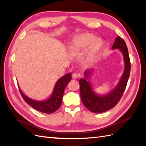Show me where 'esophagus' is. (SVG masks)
I'll return each mask as SVG.
<instances>
[{
	"mask_svg": "<svg viewBox=\"0 0 146 146\" xmlns=\"http://www.w3.org/2000/svg\"><path fill=\"white\" fill-rule=\"evenodd\" d=\"M78 77H80V75H79V74H77L76 73H74L72 74V78L73 79H77Z\"/></svg>",
	"mask_w": 146,
	"mask_h": 146,
	"instance_id": "esophagus-1",
	"label": "esophagus"
}]
</instances>
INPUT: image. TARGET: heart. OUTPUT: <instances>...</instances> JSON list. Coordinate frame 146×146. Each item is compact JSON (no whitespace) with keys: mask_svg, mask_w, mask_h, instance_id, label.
<instances>
[{"mask_svg":"<svg viewBox=\"0 0 146 146\" xmlns=\"http://www.w3.org/2000/svg\"><path fill=\"white\" fill-rule=\"evenodd\" d=\"M101 46L100 39L90 33H85L76 37L71 42L68 53L71 57H76L82 54L86 50V53L83 59V64L88 66L94 63L96 56Z\"/></svg>","mask_w":146,"mask_h":146,"instance_id":"heart-1","label":"heart"}]
</instances>
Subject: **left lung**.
Listing matches in <instances>:
<instances>
[{
	"mask_svg": "<svg viewBox=\"0 0 146 146\" xmlns=\"http://www.w3.org/2000/svg\"><path fill=\"white\" fill-rule=\"evenodd\" d=\"M118 49L122 52L124 62V71L117 86L112 90L105 95H100L95 93L93 89L90 81L93 74V70H85L84 78L80 80V96L83 105L89 110L95 113L104 112L114 107L120 100L126 88L127 83L131 71V62H130L128 49L123 39L120 36L115 39L112 49Z\"/></svg>",
	"mask_w": 146,
	"mask_h": 146,
	"instance_id": "obj_1",
	"label": "left lung"
}]
</instances>
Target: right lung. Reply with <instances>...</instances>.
<instances>
[{"mask_svg": "<svg viewBox=\"0 0 146 146\" xmlns=\"http://www.w3.org/2000/svg\"><path fill=\"white\" fill-rule=\"evenodd\" d=\"M71 74L68 73L62 76L56 83L50 97L45 100H35L27 97L21 90L19 86L22 97L27 104L36 110L46 113H53L60 107L65 87L71 80Z\"/></svg>", "mask_w": 146, "mask_h": 146, "instance_id": "right-lung-1", "label": "right lung"}]
</instances>
